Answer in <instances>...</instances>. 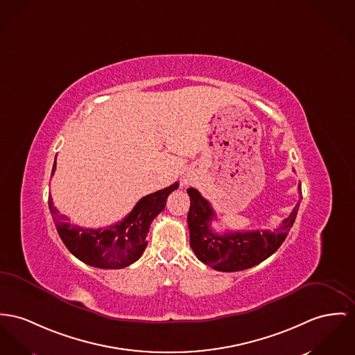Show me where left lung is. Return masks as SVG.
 I'll list each match as a JSON object with an SVG mask.
<instances>
[{
    "label": "left lung",
    "mask_w": 355,
    "mask_h": 355,
    "mask_svg": "<svg viewBox=\"0 0 355 355\" xmlns=\"http://www.w3.org/2000/svg\"><path fill=\"white\" fill-rule=\"evenodd\" d=\"M302 186L299 184V193ZM191 206L187 222L189 229V245L202 262L219 272H238L270 257L285 241L295 223L299 205L285 218L282 226L275 230L256 232H226L215 233L211 220L216 218L210 203L195 189H187Z\"/></svg>",
    "instance_id": "obj_1"
}]
</instances>
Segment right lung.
Returning a JSON list of instances; mask_svg holds the SVG:
<instances>
[{
	"label": "right lung",
	"instance_id": "1",
	"mask_svg": "<svg viewBox=\"0 0 355 355\" xmlns=\"http://www.w3.org/2000/svg\"><path fill=\"white\" fill-rule=\"evenodd\" d=\"M55 169L56 159L51 176ZM178 187L179 183H173L144 196L130 214L106 229H85L71 225L56 210L51 196H48V206L63 243L78 260L101 269H121L141 257L148 245L146 234L152 220L164 210L168 195Z\"/></svg>",
	"mask_w": 355,
	"mask_h": 355
}]
</instances>
